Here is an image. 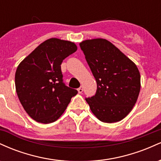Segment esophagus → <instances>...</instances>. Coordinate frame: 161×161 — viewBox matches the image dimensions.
Returning <instances> with one entry per match:
<instances>
[{
	"instance_id": "esophagus-1",
	"label": "esophagus",
	"mask_w": 161,
	"mask_h": 161,
	"mask_svg": "<svg viewBox=\"0 0 161 161\" xmlns=\"http://www.w3.org/2000/svg\"><path fill=\"white\" fill-rule=\"evenodd\" d=\"M78 92L79 94H81V93H82V92H83V88H82V86H81V87H79V88H78Z\"/></svg>"
}]
</instances>
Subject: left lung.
Wrapping results in <instances>:
<instances>
[{
    "label": "left lung",
    "mask_w": 161,
    "mask_h": 161,
    "mask_svg": "<svg viewBox=\"0 0 161 161\" xmlns=\"http://www.w3.org/2000/svg\"><path fill=\"white\" fill-rule=\"evenodd\" d=\"M79 45L97 82L95 95L86 98L92 112L104 123L122 120L139 95L141 76L137 66L106 39L86 40Z\"/></svg>",
    "instance_id": "left-lung-1"
}]
</instances>
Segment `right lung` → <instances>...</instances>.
I'll return each mask as SVG.
<instances>
[{
  "mask_svg": "<svg viewBox=\"0 0 161 161\" xmlns=\"http://www.w3.org/2000/svg\"><path fill=\"white\" fill-rule=\"evenodd\" d=\"M73 42L52 38L25 57L15 74L16 91L24 110L38 123L56 121L78 93L63 82V60L76 51Z\"/></svg>",
  "mask_w": 161,
  "mask_h": 161,
  "instance_id": "obj_1",
  "label": "right lung"
}]
</instances>
